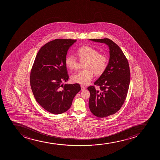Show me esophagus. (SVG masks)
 I'll return each instance as SVG.
<instances>
[{"label":"esophagus","instance_id":"1","mask_svg":"<svg viewBox=\"0 0 160 160\" xmlns=\"http://www.w3.org/2000/svg\"><path fill=\"white\" fill-rule=\"evenodd\" d=\"M81 90H82V91H84V90H85L86 89V88L84 86V85H82L81 86Z\"/></svg>","mask_w":160,"mask_h":160}]
</instances>
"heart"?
Listing matches in <instances>:
<instances>
[{
  "label": "heart",
  "instance_id": "heart-1",
  "mask_svg": "<svg viewBox=\"0 0 160 160\" xmlns=\"http://www.w3.org/2000/svg\"><path fill=\"white\" fill-rule=\"evenodd\" d=\"M77 54L81 61H85L84 70H80L72 76L73 82L87 85L93 77L94 72L97 75H101L107 69L108 59L104 54L91 46H83L78 48ZM65 64L70 70L78 68V63L77 58L73 55H68L65 58Z\"/></svg>",
  "mask_w": 160,
  "mask_h": 160
}]
</instances>
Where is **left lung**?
Wrapping results in <instances>:
<instances>
[{
  "instance_id": "obj_1",
  "label": "left lung",
  "mask_w": 160,
  "mask_h": 160,
  "mask_svg": "<svg viewBox=\"0 0 160 160\" xmlns=\"http://www.w3.org/2000/svg\"><path fill=\"white\" fill-rule=\"evenodd\" d=\"M106 44L109 48L110 58L105 72L90 86L88 102L90 111L99 118L115 114L121 109L127 98L130 82V71L128 59L121 49L108 38L90 39Z\"/></svg>"
}]
</instances>
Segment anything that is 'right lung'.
I'll list each match as a JSON object with an SVG mask.
<instances>
[{"mask_svg":"<svg viewBox=\"0 0 160 160\" xmlns=\"http://www.w3.org/2000/svg\"><path fill=\"white\" fill-rule=\"evenodd\" d=\"M76 39H56L39 50L31 68L30 82L37 102L48 112L60 114L72 106L81 90L79 84L63 85L69 78L65 58Z\"/></svg>","mask_w":160,"mask_h":160,"instance_id":"right-lung-1","label":"right lung"}]
</instances>
